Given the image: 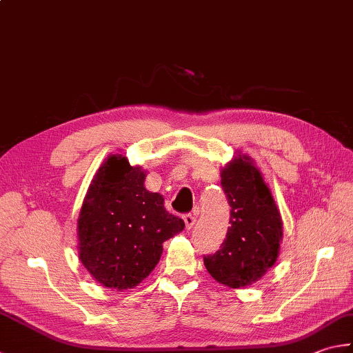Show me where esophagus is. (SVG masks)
Listing matches in <instances>:
<instances>
[{
	"instance_id": "esophagus-1",
	"label": "esophagus",
	"mask_w": 353,
	"mask_h": 353,
	"mask_svg": "<svg viewBox=\"0 0 353 353\" xmlns=\"http://www.w3.org/2000/svg\"><path fill=\"white\" fill-rule=\"evenodd\" d=\"M183 218H184L185 228H188V229H192V228H194V224H195V221H196V216H195V215H192V214H185Z\"/></svg>"
}]
</instances>
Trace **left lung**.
Returning a JSON list of instances; mask_svg holds the SVG:
<instances>
[{
    "mask_svg": "<svg viewBox=\"0 0 353 353\" xmlns=\"http://www.w3.org/2000/svg\"><path fill=\"white\" fill-rule=\"evenodd\" d=\"M221 188L230 205V228L204 265L218 283L239 289L258 281L275 264L283 223L259 170L248 157H236L221 172Z\"/></svg>",
    "mask_w": 353,
    "mask_h": 353,
    "instance_id": "left-lung-1",
    "label": "left lung"
}]
</instances>
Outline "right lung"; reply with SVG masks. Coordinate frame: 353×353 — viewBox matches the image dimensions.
<instances>
[{"label": "right lung", "instance_id": "right-lung-1", "mask_svg": "<svg viewBox=\"0 0 353 353\" xmlns=\"http://www.w3.org/2000/svg\"><path fill=\"white\" fill-rule=\"evenodd\" d=\"M144 176L124 157H110L79 212V259L105 288H135L155 269L163 243L184 229L164 209V198L145 190Z\"/></svg>", "mask_w": 353, "mask_h": 353}]
</instances>
